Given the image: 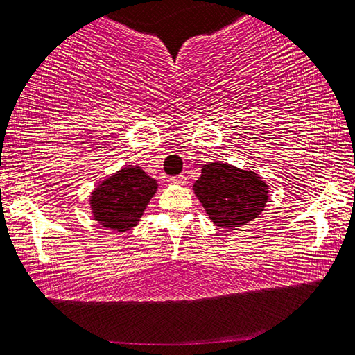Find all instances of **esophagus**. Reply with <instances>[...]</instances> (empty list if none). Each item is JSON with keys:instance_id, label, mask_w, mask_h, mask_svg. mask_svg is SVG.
Returning a JSON list of instances; mask_svg holds the SVG:
<instances>
[{"instance_id": "esophagus-1", "label": "esophagus", "mask_w": 355, "mask_h": 355, "mask_svg": "<svg viewBox=\"0 0 355 355\" xmlns=\"http://www.w3.org/2000/svg\"><path fill=\"white\" fill-rule=\"evenodd\" d=\"M171 182H172L173 184H184V183H187V177H184V175L172 177V178H171Z\"/></svg>"}]
</instances>
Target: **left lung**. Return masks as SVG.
I'll list each match as a JSON object with an SVG mask.
<instances>
[{"label": "left lung", "instance_id": "left-lung-1", "mask_svg": "<svg viewBox=\"0 0 355 355\" xmlns=\"http://www.w3.org/2000/svg\"><path fill=\"white\" fill-rule=\"evenodd\" d=\"M193 189L208 218L223 229L251 223L268 200V184L259 173L221 161L202 166Z\"/></svg>", "mask_w": 355, "mask_h": 355}]
</instances>
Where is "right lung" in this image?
Wrapping results in <instances>:
<instances>
[{
	"instance_id": "add662e5",
	"label": "right lung",
	"mask_w": 355,
	"mask_h": 355,
	"mask_svg": "<svg viewBox=\"0 0 355 355\" xmlns=\"http://www.w3.org/2000/svg\"><path fill=\"white\" fill-rule=\"evenodd\" d=\"M157 191V182L139 166H125L105 177L89 196L92 216L112 232L136 227Z\"/></svg>"
}]
</instances>
